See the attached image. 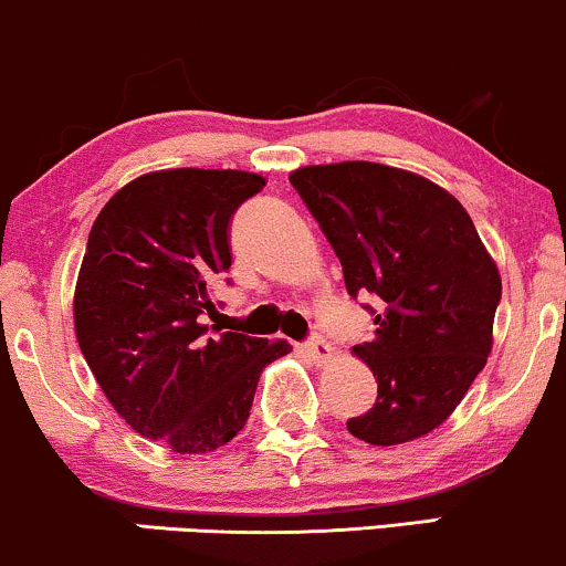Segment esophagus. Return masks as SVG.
Segmentation results:
<instances>
[{"label":"esophagus","mask_w":566,"mask_h":566,"mask_svg":"<svg viewBox=\"0 0 566 566\" xmlns=\"http://www.w3.org/2000/svg\"><path fill=\"white\" fill-rule=\"evenodd\" d=\"M302 352H304L306 357H310L312 361H315L317 367H319V365H327V361L333 359V354H336V352H333V346L327 344L325 338H317V336L306 340V344L302 346Z\"/></svg>","instance_id":"34e87169"}]
</instances>
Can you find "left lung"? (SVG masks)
I'll list each match as a JSON object with an SVG mask.
<instances>
[{
  "label": "left lung",
  "mask_w": 566,
  "mask_h": 566,
  "mask_svg": "<svg viewBox=\"0 0 566 566\" xmlns=\"http://www.w3.org/2000/svg\"><path fill=\"white\" fill-rule=\"evenodd\" d=\"M291 186L344 268L346 291L378 296L375 336L354 346L378 399L346 428L396 446L449 420L493 346L501 275L467 209L432 180L378 163L310 165Z\"/></svg>",
  "instance_id": "8db88e82"
}]
</instances>
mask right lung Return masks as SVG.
Segmentation results:
<instances>
[{
	"label": "right lung",
	"mask_w": 566,
	"mask_h": 566,
	"mask_svg": "<svg viewBox=\"0 0 566 566\" xmlns=\"http://www.w3.org/2000/svg\"><path fill=\"white\" fill-rule=\"evenodd\" d=\"M264 178L176 167L130 180L88 233L73 319L117 415L178 453H207L249 420L256 382L285 340L209 333L230 268V220Z\"/></svg>",
	"instance_id": "obj_1"
}]
</instances>
